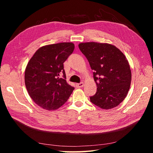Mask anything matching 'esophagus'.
<instances>
[{"label":"esophagus","instance_id":"1","mask_svg":"<svg viewBox=\"0 0 153 153\" xmlns=\"http://www.w3.org/2000/svg\"><path fill=\"white\" fill-rule=\"evenodd\" d=\"M76 87L80 88V87H82L84 85V84L83 82H81V83H79V84H76Z\"/></svg>","mask_w":153,"mask_h":153}]
</instances>
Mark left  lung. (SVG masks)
I'll return each instance as SVG.
<instances>
[{"label":"left lung","mask_w":153,"mask_h":153,"mask_svg":"<svg viewBox=\"0 0 153 153\" xmlns=\"http://www.w3.org/2000/svg\"><path fill=\"white\" fill-rule=\"evenodd\" d=\"M89 62L97 85L91 102L102 109L118 106L126 98L130 87L131 72L127 59L114 45L96 42L78 45Z\"/></svg>","instance_id":"left-lung-1"}]
</instances>
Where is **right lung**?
Returning a JSON list of instances; mask_svg holds the SVG:
<instances>
[{
	"mask_svg": "<svg viewBox=\"0 0 153 153\" xmlns=\"http://www.w3.org/2000/svg\"><path fill=\"white\" fill-rule=\"evenodd\" d=\"M74 48L73 43L45 45L36 51L27 64L25 71L27 90L32 100L43 109H58L75 89L66 82L63 65ZM61 73L63 79L59 77Z\"/></svg>",
	"mask_w": 153,
	"mask_h": 153,
	"instance_id": "add662e5",
	"label": "right lung"
}]
</instances>
